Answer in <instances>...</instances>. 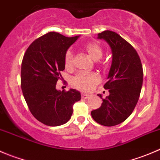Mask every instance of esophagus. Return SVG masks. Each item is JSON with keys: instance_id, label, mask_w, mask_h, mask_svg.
<instances>
[{"instance_id": "1", "label": "esophagus", "mask_w": 160, "mask_h": 160, "mask_svg": "<svg viewBox=\"0 0 160 160\" xmlns=\"http://www.w3.org/2000/svg\"><path fill=\"white\" fill-rule=\"evenodd\" d=\"M89 97H90V94H88V93H81V98H83V99H88Z\"/></svg>"}]
</instances>
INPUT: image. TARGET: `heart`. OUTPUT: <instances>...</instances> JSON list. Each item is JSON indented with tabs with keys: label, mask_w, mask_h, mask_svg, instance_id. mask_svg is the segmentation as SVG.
<instances>
[{
	"label": "heart",
	"mask_w": 160,
	"mask_h": 160,
	"mask_svg": "<svg viewBox=\"0 0 160 160\" xmlns=\"http://www.w3.org/2000/svg\"><path fill=\"white\" fill-rule=\"evenodd\" d=\"M84 49L93 60H98L103 56V49L97 42H88L84 46ZM64 65L67 69L72 67V53L67 50L64 55ZM101 80L99 76L95 72H79L72 79V84L76 89L81 91H90Z\"/></svg>",
	"instance_id": "heart-1"
}]
</instances>
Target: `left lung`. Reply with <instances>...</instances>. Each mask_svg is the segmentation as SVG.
<instances>
[{
	"label": "left lung",
	"mask_w": 160,
	"mask_h": 160,
	"mask_svg": "<svg viewBox=\"0 0 160 160\" xmlns=\"http://www.w3.org/2000/svg\"><path fill=\"white\" fill-rule=\"evenodd\" d=\"M98 35L112 51L108 81L104 86L110 93L105 99L98 94L103 103L91 111V116L100 125L114 126L125 122L136 106L142 86V66L136 50L118 34L106 30Z\"/></svg>",
	"instance_id": "8db88e82"
}]
</instances>
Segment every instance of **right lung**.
Returning <instances> with one entry per match:
<instances>
[{
    "instance_id": "right-lung-1",
    "label": "right lung",
    "mask_w": 160,
    "mask_h": 160,
    "mask_svg": "<svg viewBox=\"0 0 160 160\" xmlns=\"http://www.w3.org/2000/svg\"><path fill=\"white\" fill-rule=\"evenodd\" d=\"M78 36L66 37L50 32L36 38L24 55L21 69V87L32 115L49 126L67 123L80 93L71 89L57 90L56 83L64 70V55Z\"/></svg>"
}]
</instances>
